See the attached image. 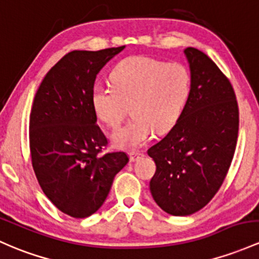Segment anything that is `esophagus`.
I'll use <instances>...</instances> for the list:
<instances>
[{
  "mask_svg": "<svg viewBox=\"0 0 259 259\" xmlns=\"http://www.w3.org/2000/svg\"><path fill=\"white\" fill-rule=\"evenodd\" d=\"M129 157H130V161L135 162V161L140 160V158H143L144 157V153L138 152V151H133V152L129 153Z\"/></svg>",
  "mask_w": 259,
  "mask_h": 259,
  "instance_id": "obj_1",
  "label": "esophagus"
}]
</instances>
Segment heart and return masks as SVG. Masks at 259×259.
Masks as SVG:
<instances>
[{"label":"heart","mask_w":259,"mask_h":259,"mask_svg":"<svg viewBox=\"0 0 259 259\" xmlns=\"http://www.w3.org/2000/svg\"><path fill=\"white\" fill-rule=\"evenodd\" d=\"M113 86H96L91 103L96 115L116 127L132 106V121L115 130L114 146L136 150L149 143L153 134L166 133L180 120L188 103L192 77L187 66L150 56H130L119 62L110 75Z\"/></svg>","instance_id":"heart-1"}]
</instances>
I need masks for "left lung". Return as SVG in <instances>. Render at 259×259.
Returning a JSON list of instances; mask_svg holds the SVG:
<instances>
[{
	"mask_svg": "<svg viewBox=\"0 0 259 259\" xmlns=\"http://www.w3.org/2000/svg\"><path fill=\"white\" fill-rule=\"evenodd\" d=\"M192 88L180 120L147 150L156 163L153 200L167 214L187 217L206 205L223 184L235 153L238 107L231 83L195 48L184 50Z\"/></svg>",
	"mask_w": 259,
	"mask_h": 259,
	"instance_id": "8db88e82",
	"label": "left lung"
}]
</instances>
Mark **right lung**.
<instances>
[{"label": "right lung", "instance_id": "1", "mask_svg": "<svg viewBox=\"0 0 259 259\" xmlns=\"http://www.w3.org/2000/svg\"><path fill=\"white\" fill-rule=\"evenodd\" d=\"M124 48L71 51L51 67L34 97L29 118L34 172L51 203L72 218L95 214L129 162L125 152L99 155L108 141L91 103L99 71Z\"/></svg>", "mask_w": 259, "mask_h": 259}]
</instances>
